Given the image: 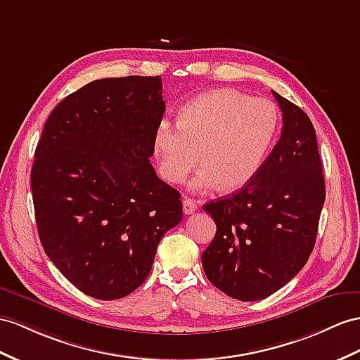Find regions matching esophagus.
Instances as JSON below:
<instances>
[{"label":"esophagus","mask_w":360,"mask_h":360,"mask_svg":"<svg viewBox=\"0 0 360 360\" xmlns=\"http://www.w3.org/2000/svg\"><path fill=\"white\" fill-rule=\"evenodd\" d=\"M182 210H184V214L195 213V211L198 210L196 200H193L191 198H184L182 199Z\"/></svg>","instance_id":"34e87169"}]
</instances>
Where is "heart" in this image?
I'll use <instances>...</instances> for the list:
<instances>
[{"instance_id":"heart-1","label":"heart","mask_w":360,"mask_h":360,"mask_svg":"<svg viewBox=\"0 0 360 360\" xmlns=\"http://www.w3.org/2000/svg\"><path fill=\"white\" fill-rule=\"evenodd\" d=\"M276 127L278 110L269 100L229 88L202 92L179 109L176 126L161 122L156 127L153 156L160 176L179 184L199 158L193 190H240L260 172Z\"/></svg>"}]
</instances>
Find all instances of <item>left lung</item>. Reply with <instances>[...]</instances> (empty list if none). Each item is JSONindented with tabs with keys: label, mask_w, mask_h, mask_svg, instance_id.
Here are the masks:
<instances>
[{
	"label": "left lung",
	"mask_w": 360,
	"mask_h": 360,
	"mask_svg": "<svg viewBox=\"0 0 360 360\" xmlns=\"http://www.w3.org/2000/svg\"><path fill=\"white\" fill-rule=\"evenodd\" d=\"M272 94L283 112L278 143L246 187L204 205L217 226L202 252L204 272L240 301L268 298L302 269L326 200L315 127L301 108Z\"/></svg>",
	"instance_id": "8db88e82"
}]
</instances>
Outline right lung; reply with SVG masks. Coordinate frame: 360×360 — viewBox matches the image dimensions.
Returning a JSON list of instances; mask_svg holds the SVG:
<instances>
[{"label": "right lung", "mask_w": 360, "mask_h": 360, "mask_svg": "<svg viewBox=\"0 0 360 360\" xmlns=\"http://www.w3.org/2000/svg\"><path fill=\"white\" fill-rule=\"evenodd\" d=\"M164 112L160 76L100 79L63 98L42 129L32 167L41 243L92 298L140 288L182 219L179 191L149 160Z\"/></svg>", "instance_id": "add662e5"}]
</instances>
